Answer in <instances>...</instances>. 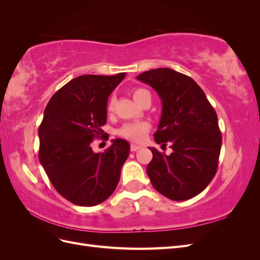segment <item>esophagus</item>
<instances>
[{"instance_id":"1","label":"esophagus","mask_w":260,"mask_h":260,"mask_svg":"<svg viewBox=\"0 0 260 260\" xmlns=\"http://www.w3.org/2000/svg\"><path fill=\"white\" fill-rule=\"evenodd\" d=\"M140 148H141V146L137 145V144H131V146H130L131 152H137L138 149H140Z\"/></svg>"}]
</instances>
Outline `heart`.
Here are the masks:
<instances>
[{
  "instance_id": "heart-1",
  "label": "heart",
  "mask_w": 260,
  "mask_h": 260,
  "mask_svg": "<svg viewBox=\"0 0 260 260\" xmlns=\"http://www.w3.org/2000/svg\"><path fill=\"white\" fill-rule=\"evenodd\" d=\"M131 93H132L133 99H135V101L139 104L142 103L146 98H151L149 92L143 88L133 89ZM114 106H115V100L111 99L107 104V112L112 113L114 111ZM149 128H151V123L146 120L131 121V122L123 123L121 127L117 130V133L121 138L132 141V142H141V141L145 138Z\"/></svg>"
}]
</instances>
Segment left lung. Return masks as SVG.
Masks as SVG:
<instances>
[{
  "instance_id": "obj_1",
  "label": "left lung",
  "mask_w": 260,
  "mask_h": 260,
  "mask_svg": "<svg viewBox=\"0 0 260 260\" xmlns=\"http://www.w3.org/2000/svg\"><path fill=\"white\" fill-rule=\"evenodd\" d=\"M162 103L156 143H170L166 155L149 147L153 159L146 172L156 188L172 201H186L200 194L215 177L221 148L218 117L205 93L191 77L170 68L142 73Z\"/></svg>"
}]
</instances>
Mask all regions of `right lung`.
<instances>
[{
    "mask_svg": "<svg viewBox=\"0 0 260 260\" xmlns=\"http://www.w3.org/2000/svg\"><path fill=\"white\" fill-rule=\"evenodd\" d=\"M124 77L125 73L79 76L61 86L45 107L39 159L55 190L76 205L101 204L119 182L129 143L116 139L104 153H94L91 143L102 139L107 99Z\"/></svg>",
    "mask_w": 260,
    "mask_h": 260,
    "instance_id": "add662e5",
    "label": "right lung"
}]
</instances>
